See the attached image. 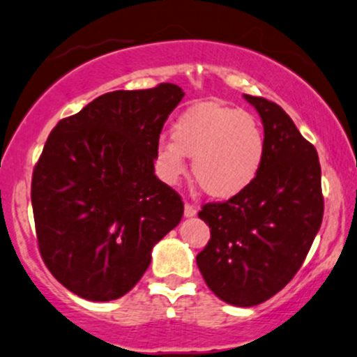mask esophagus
<instances>
[{
  "mask_svg": "<svg viewBox=\"0 0 357 357\" xmlns=\"http://www.w3.org/2000/svg\"><path fill=\"white\" fill-rule=\"evenodd\" d=\"M183 214H185V218H194V215L197 214V207L192 206L190 202H185V206H183Z\"/></svg>",
  "mask_w": 357,
  "mask_h": 357,
  "instance_id": "obj_1",
  "label": "esophagus"
}]
</instances>
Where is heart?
Returning <instances> with one entry per match:
<instances>
[{
    "instance_id": "obj_1",
    "label": "heart",
    "mask_w": 357,
    "mask_h": 357,
    "mask_svg": "<svg viewBox=\"0 0 357 357\" xmlns=\"http://www.w3.org/2000/svg\"><path fill=\"white\" fill-rule=\"evenodd\" d=\"M265 131L253 114L219 102H200L178 116L172 139L158 145L163 178L175 183L185 174V157L200 189L231 199L250 189L265 162Z\"/></svg>"
}]
</instances>
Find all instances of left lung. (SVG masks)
I'll return each mask as SVG.
<instances>
[{
  "label": "left lung",
  "instance_id": "obj_1",
  "mask_svg": "<svg viewBox=\"0 0 357 357\" xmlns=\"http://www.w3.org/2000/svg\"><path fill=\"white\" fill-rule=\"evenodd\" d=\"M261 116L266 151L250 189L204 204L211 239L197 255L207 287L224 302L253 307L294 278L320 229L324 195L317 150L282 107L244 94Z\"/></svg>",
  "mask_w": 357,
  "mask_h": 357
}]
</instances>
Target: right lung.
Returning a JSON list of instances; mask_svg holds the SVG:
<instances>
[{"instance_id":"add662e5","label":"right lung","mask_w":357,"mask_h":357,"mask_svg":"<svg viewBox=\"0 0 357 357\" xmlns=\"http://www.w3.org/2000/svg\"><path fill=\"white\" fill-rule=\"evenodd\" d=\"M175 84L99 96L52 130L31 177L43 263L67 290L116 300L139 282L151 250L183 215L182 197L153 162Z\"/></svg>"}]
</instances>
